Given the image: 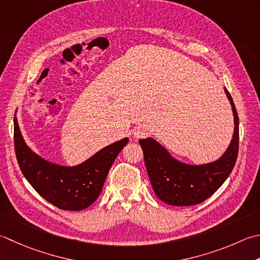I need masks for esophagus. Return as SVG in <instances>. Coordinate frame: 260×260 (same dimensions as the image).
Wrapping results in <instances>:
<instances>
[{
    "label": "esophagus",
    "instance_id": "1",
    "mask_svg": "<svg viewBox=\"0 0 260 260\" xmlns=\"http://www.w3.org/2000/svg\"><path fill=\"white\" fill-rule=\"evenodd\" d=\"M133 135L135 139H143V137L146 135L145 129L142 128V127H136V128L133 131Z\"/></svg>",
    "mask_w": 260,
    "mask_h": 260
}]
</instances>
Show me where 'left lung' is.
<instances>
[{"label":"left lung","instance_id":"left-lung-1","mask_svg":"<svg viewBox=\"0 0 260 260\" xmlns=\"http://www.w3.org/2000/svg\"><path fill=\"white\" fill-rule=\"evenodd\" d=\"M235 115V133L224 154L212 164L188 166L175 160L152 139L140 140L152 188L162 202L190 206L204 202L222 186L236 165L239 152V117L232 96L224 89Z\"/></svg>","mask_w":260,"mask_h":260}]
</instances>
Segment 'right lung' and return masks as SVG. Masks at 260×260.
<instances>
[{"label":"right lung","mask_w":260,"mask_h":260,"mask_svg":"<svg viewBox=\"0 0 260 260\" xmlns=\"http://www.w3.org/2000/svg\"><path fill=\"white\" fill-rule=\"evenodd\" d=\"M128 139L106 146L76 167H62L35 154L24 143L14 117V150L20 169L38 194L64 211H81L100 195L107 175Z\"/></svg>","instance_id":"add662e5"}]
</instances>
